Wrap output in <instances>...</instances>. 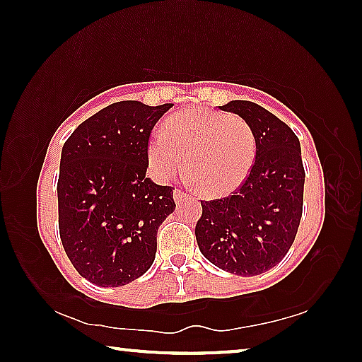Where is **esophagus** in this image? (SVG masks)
Masks as SVG:
<instances>
[{"mask_svg": "<svg viewBox=\"0 0 362 362\" xmlns=\"http://www.w3.org/2000/svg\"><path fill=\"white\" fill-rule=\"evenodd\" d=\"M187 196V193H183L182 189H174V199L175 201H180V199H183Z\"/></svg>", "mask_w": 362, "mask_h": 362, "instance_id": "esophagus-1", "label": "esophagus"}]
</instances>
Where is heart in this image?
I'll return each instance as SVG.
<instances>
[{"label":"heart","instance_id":"b5f03b06","mask_svg":"<svg viewBox=\"0 0 362 362\" xmlns=\"http://www.w3.org/2000/svg\"><path fill=\"white\" fill-rule=\"evenodd\" d=\"M257 156V137L243 118L198 108L170 118L148 144V163L161 180L185 169L204 196H225L240 188Z\"/></svg>","mask_w":362,"mask_h":362}]
</instances>
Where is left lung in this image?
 Segmentation results:
<instances>
[{
    "label": "left lung",
    "instance_id": "obj_1",
    "mask_svg": "<svg viewBox=\"0 0 362 362\" xmlns=\"http://www.w3.org/2000/svg\"><path fill=\"white\" fill-rule=\"evenodd\" d=\"M220 110L247 121L257 156L246 182L228 198L201 201L194 228L201 254L223 272L257 276L276 267L296 240L303 207L302 148L286 122L249 100Z\"/></svg>",
    "mask_w": 362,
    "mask_h": 362
}]
</instances>
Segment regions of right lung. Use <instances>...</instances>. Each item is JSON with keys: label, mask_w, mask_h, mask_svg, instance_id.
<instances>
[{"label": "right lung", "mask_w": 362, "mask_h": 362, "mask_svg": "<svg viewBox=\"0 0 362 362\" xmlns=\"http://www.w3.org/2000/svg\"><path fill=\"white\" fill-rule=\"evenodd\" d=\"M173 107L122 100L81 122L64 144L59 231L73 267L100 287L129 284L155 262L158 228L175 209L173 187L148 179V139Z\"/></svg>", "instance_id": "add662e5"}]
</instances>
